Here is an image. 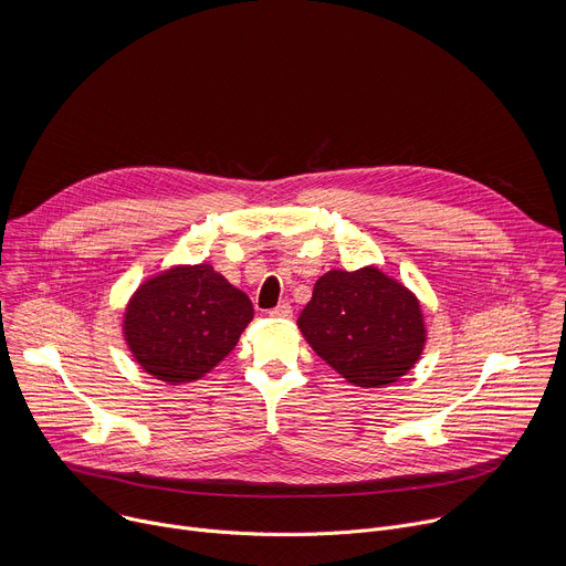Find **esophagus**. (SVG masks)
Instances as JSON below:
<instances>
[{
	"instance_id": "obj_1",
	"label": "esophagus",
	"mask_w": 566,
	"mask_h": 566,
	"mask_svg": "<svg viewBox=\"0 0 566 566\" xmlns=\"http://www.w3.org/2000/svg\"><path fill=\"white\" fill-rule=\"evenodd\" d=\"M269 315H271V317H277V319H289V317L293 315V308H291V304L284 302V304H277L275 308H271Z\"/></svg>"
}]
</instances>
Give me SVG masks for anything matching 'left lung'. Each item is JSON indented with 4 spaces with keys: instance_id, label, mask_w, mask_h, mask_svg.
Segmentation results:
<instances>
[{
    "instance_id": "8db88e82",
    "label": "left lung",
    "mask_w": 566,
    "mask_h": 566,
    "mask_svg": "<svg viewBox=\"0 0 566 566\" xmlns=\"http://www.w3.org/2000/svg\"><path fill=\"white\" fill-rule=\"evenodd\" d=\"M297 327L322 360L358 387L396 382L426 345L419 300L376 266L322 275Z\"/></svg>"
}]
</instances>
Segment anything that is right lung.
Listing matches in <instances>:
<instances>
[{
  "instance_id": "1",
  "label": "right lung",
  "mask_w": 566,
  "mask_h": 566,
  "mask_svg": "<svg viewBox=\"0 0 566 566\" xmlns=\"http://www.w3.org/2000/svg\"><path fill=\"white\" fill-rule=\"evenodd\" d=\"M253 319V302L210 264L175 266L138 286L123 332L154 378L192 382L219 365Z\"/></svg>"
}]
</instances>
